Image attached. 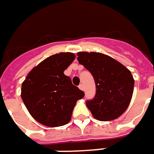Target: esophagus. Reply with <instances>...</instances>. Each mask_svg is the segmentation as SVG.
Here are the masks:
<instances>
[{"instance_id": "esophagus-1", "label": "esophagus", "mask_w": 154, "mask_h": 154, "mask_svg": "<svg viewBox=\"0 0 154 154\" xmlns=\"http://www.w3.org/2000/svg\"><path fill=\"white\" fill-rule=\"evenodd\" d=\"M79 88H80L81 90H84V86H83V84H80V85H79Z\"/></svg>"}]
</instances>
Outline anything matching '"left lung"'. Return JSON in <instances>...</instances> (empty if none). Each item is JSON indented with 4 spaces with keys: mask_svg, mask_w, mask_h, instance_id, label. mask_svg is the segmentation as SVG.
<instances>
[{
    "mask_svg": "<svg viewBox=\"0 0 154 154\" xmlns=\"http://www.w3.org/2000/svg\"><path fill=\"white\" fill-rule=\"evenodd\" d=\"M78 62L93 75L96 94L86 104L95 119L112 121L121 116L129 106L133 94L134 79L122 64L97 52L77 53Z\"/></svg>",
    "mask_w": 154,
    "mask_h": 154,
    "instance_id": "8db88e82",
    "label": "left lung"
}]
</instances>
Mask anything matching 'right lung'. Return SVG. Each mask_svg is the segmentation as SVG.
<instances>
[{"mask_svg":"<svg viewBox=\"0 0 154 154\" xmlns=\"http://www.w3.org/2000/svg\"><path fill=\"white\" fill-rule=\"evenodd\" d=\"M75 59L72 53L48 57L29 73L22 84L21 97L30 115L40 124L55 127L71 121L73 109L84 92L64 74Z\"/></svg>","mask_w":154,"mask_h":154,"instance_id":"right-lung-1","label":"right lung"}]
</instances>
